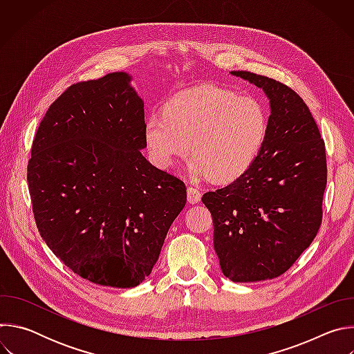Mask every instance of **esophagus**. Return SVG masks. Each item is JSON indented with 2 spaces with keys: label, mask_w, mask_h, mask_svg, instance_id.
I'll return each mask as SVG.
<instances>
[{
  "label": "esophagus",
  "mask_w": 354,
  "mask_h": 354,
  "mask_svg": "<svg viewBox=\"0 0 354 354\" xmlns=\"http://www.w3.org/2000/svg\"><path fill=\"white\" fill-rule=\"evenodd\" d=\"M200 198H201L200 190L196 186H189L187 187V200H189V203H192V205L198 203Z\"/></svg>",
  "instance_id": "1"
}]
</instances>
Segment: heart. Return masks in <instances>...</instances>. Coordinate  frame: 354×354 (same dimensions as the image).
<instances>
[{"mask_svg": "<svg viewBox=\"0 0 354 354\" xmlns=\"http://www.w3.org/2000/svg\"><path fill=\"white\" fill-rule=\"evenodd\" d=\"M268 134V115L254 96L216 85H198L172 96L165 113L149 115L145 141L160 168L189 153L196 176L231 182L258 158Z\"/></svg>", "mask_w": 354, "mask_h": 354, "instance_id": "obj_1", "label": "heart"}]
</instances>
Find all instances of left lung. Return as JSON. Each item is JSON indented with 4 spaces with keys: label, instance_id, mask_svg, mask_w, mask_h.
I'll use <instances>...</instances> for the list:
<instances>
[{
    "label": "left lung",
    "instance_id": "left-lung-1",
    "mask_svg": "<svg viewBox=\"0 0 354 354\" xmlns=\"http://www.w3.org/2000/svg\"><path fill=\"white\" fill-rule=\"evenodd\" d=\"M270 99L265 144L232 183L201 197L214 225V249L225 277L261 281L287 272L314 241L322 223L326 151L302 97L286 84L231 71Z\"/></svg>",
    "mask_w": 354,
    "mask_h": 354
}]
</instances>
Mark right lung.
<instances>
[{
	"instance_id": "right-lung-1",
	"label": "right lung",
	"mask_w": 354,
	"mask_h": 354,
	"mask_svg": "<svg viewBox=\"0 0 354 354\" xmlns=\"http://www.w3.org/2000/svg\"><path fill=\"white\" fill-rule=\"evenodd\" d=\"M126 73L82 81L50 105L32 142L28 186L36 227L74 273L138 286L186 205L183 180L142 154L144 104Z\"/></svg>"
}]
</instances>
